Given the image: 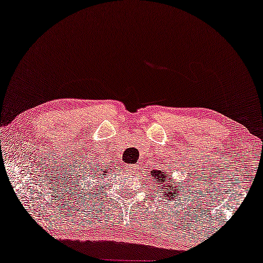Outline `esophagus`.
Returning a JSON list of instances; mask_svg holds the SVG:
<instances>
[{"instance_id": "esophagus-1", "label": "esophagus", "mask_w": 263, "mask_h": 263, "mask_svg": "<svg viewBox=\"0 0 263 263\" xmlns=\"http://www.w3.org/2000/svg\"><path fill=\"white\" fill-rule=\"evenodd\" d=\"M138 169H139L138 165H130V166H128V171H130V172H137V171H138Z\"/></svg>"}]
</instances>
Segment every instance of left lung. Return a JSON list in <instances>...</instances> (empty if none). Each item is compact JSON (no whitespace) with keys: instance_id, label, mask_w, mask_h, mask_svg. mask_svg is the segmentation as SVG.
Returning a JSON list of instances; mask_svg holds the SVG:
<instances>
[{"instance_id":"1","label":"left lung","mask_w":263,"mask_h":263,"mask_svg":"<svg viewBox=\"0 0 263 263\" xmlns=\"http://www.w3.org/2000/svg\"><path fill=\"white\" fill-rule=\"evenodd\" d=\"M152 174V177L154 179L152 181L156 182L157 186H158V190L162 191V194L164 197H171L172 198L175 197V196H178V195H182V191L179 190L181 189V182H177V185H175L174 187V184H176V182L172 179V182L169 181V175H166V170H154L151 171ZM164 187V190L162 191V187ZM158 193V191H157Z\"/></svg>"}]
</instances>
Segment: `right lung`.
I'll return each instance as SVG.
<instances>
[{"label": "right lung", "instance_id": "obj_1", "mask_svg": "<svg viewBox=\"0 0 263 263\" xmlns=\"http://www.w3.org/2000/svg\"><path fill=\"white\" fill-rule=\"evenodd\" d=\"M108 170H109V166H106V169L103 170V167L99 166V163H98V165H96V167H92V172H94V174H96L97 177H98V175H105ZM111 170H112V169H111ZM88 176H89V175H88ZM92 176H93V175H92ZM99 178L104 179L103 177H101V176H100Z\"/></svg>", "mask_w": 263, "mask_h": 263}]
</instances>
